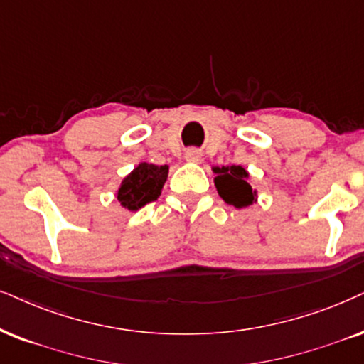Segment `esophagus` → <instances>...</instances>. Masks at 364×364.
<instances>
[{"mask_svg":"<svg viewBox=\"0 0 364 364\" xmlns=\"http://www.w3.org/2000/svg\"><path fill=\"white\" fill-rule=\"evenodd\" d=\"M185 159L190 163H198L201 159V153L198 149H188L185 153Z\"/></svg>","mask_w":364,"mask_h":364,"instance_id":"1","label":"esophagus"}]
</instances>
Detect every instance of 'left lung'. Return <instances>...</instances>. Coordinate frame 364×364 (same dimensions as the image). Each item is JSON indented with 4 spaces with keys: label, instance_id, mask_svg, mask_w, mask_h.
<instances>
[{
    "label": "left lung",
    "instance_id": "8db88e82",
    "mask_svg": "<svg viewBox=\"0 0 364 364\" xmlns=\"http://www.w3.org/2000/svg\"><path fill=\"white\" fill-rule=\"evenodd\" d=\"M215 186L218 195L223 198L225 203L233 205L235 208H245L257 201V191L252 190L245 168L242 166H222L213 168Z\"/></svg>",
    "mask_w": 364,
    "mask_h": 364
}]
</instances>
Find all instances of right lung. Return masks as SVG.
I'll list each match as a JSON object with an SVG mask.
<instances>
[{"instance_id": "add662e5", "label": "right lung", "mask_w": 364, "mask_h": 364, "mask_svg": "<svg viewBox=\"0 0 364 364\" xmlns=\"http://www.w3.org/2000/svg\"><path fill=\"white\" fill-rule=\"evenodd\" d=\"M169 168L158 164L139 163L122 179L117 190V200L129 211H137L144 205L156 201L168 179Z\"/></svg>"}]
</instances>
